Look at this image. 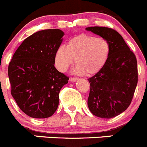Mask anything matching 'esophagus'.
I'll return each mask as SVG.
<instances>
[{
  "mask_svg": "<svg viewBox=\"0 0 147 147\" xmlns=\"http://www.w3.org/2000/svg\"><path fill=\"white\" fill-rule=\"evenodd\" d=\"M78 80V78H71L70 79H69V80H70L71 82H76Z\"/></svg>",
  "mask_w": 147,
  "mask_h": 147,
  "instance_id": "obj_1",
  "label": "esophagus"
}]
</instances>
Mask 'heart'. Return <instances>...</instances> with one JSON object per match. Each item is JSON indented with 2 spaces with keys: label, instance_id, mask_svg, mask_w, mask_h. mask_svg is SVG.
<instances>
[{
  "label": "heart",
  "instance_id": "1",
  "mask_svg": "<svg viewBox=\"0 0 147 147\" xmlns=\"http://www.w3.org/2000/svg\"><path fill=\"white\" fill-rule=\"evenodd\" d=\"M110 46L104 38L80 34L71 38L67 47L61 46L55 53V66L60 72H65L75 61L72 72L77 75H91L98 72L107 61Z\"/></svg>",
  "mask_w": 147,
  "mask_h": 147
}]
</instances>
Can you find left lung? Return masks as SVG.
<instances>
[{
    "label": "left lung",
    "mask_w": 147,
    "mask_h": 147,
    "mask_svg": "<svg viewBox=\"0 0 147 147\" xmlns=\"http://www.w3.org/2000/svg\"><path fill=\"white\" fill-rule=\"evenodd\" d=\"M87 31L108 41L110 52L104 67L88 79V107L101 118H112L131 105L138 83L136 56L116 30L105 27H86Z\"/></svg>",
    "instance_id": "1"
}]
</instances>
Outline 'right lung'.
<instances>
[{
	"instance_id": "obj_1",
	"label": "right lung",
	"mask_w": 147,
	"mask_h": 147,
	"mask_svg": "<svg viewBox=\"0 0 147 147\" xmlns=\"http://www.w3.org/2000/svg\"><path fill=\"white\" fill-rule=\"evenodd\" d=\"M64 35L59 29L32 34L23 41L9 63L11 95L30 117H49L58 107L60 90L69 80L54 67L55 53Z\"/></svg>"
}]
</instances>
